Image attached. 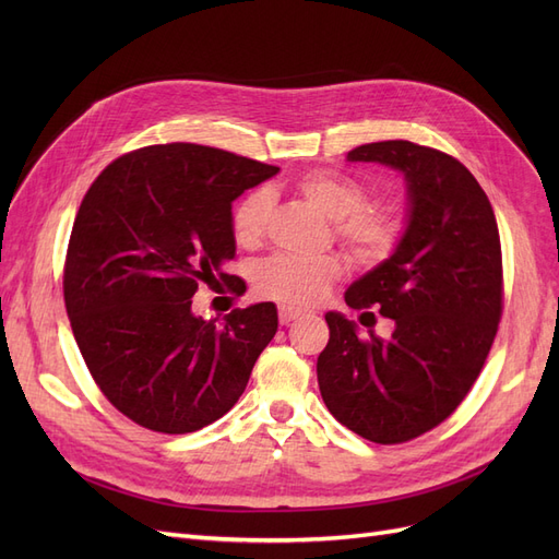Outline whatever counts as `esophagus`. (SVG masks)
Instances as JSON below:
<instances>
[{
  "label": "esophagus",
  "instance_id": "obj_1",
  "mask_svg": "<svg viewBox=\"0 0 559 559\" xmlns=\"http://www.w3.org/2000/svg\"><path fill=\"white\" fill-rule=\"evenodd\" d=\"M302 312L300 310H292V308H280V324L289 326L294 319H298Z\"/></svg>",
  "mask_w": 559,
  "mask_h": 559
}]
</instances>
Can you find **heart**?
Masks as SVG:
<instances>
[{
  "label": "heart",
  "instance_id": "obj_1",
  "mask_svg": "<svg viewBox=\"0 0 559 559\" xmlns=\"http://www.w3.org/2000/svg\"><path fill=\"white\" fill-rule=\"evenodd\" d=\"M294 191L333 222L335 238L359 263L376 265L394 253L403 238V222L389 210L366 205L364 186L343 175L314 173L300 177ZM270 195L251 191L230 212V235L240 249H257L265 238ZM343 277V261L324 253L314 259L273 257L253 270V294L300 310L317 306Z\"/></svg>",
  "mask_w": 559,
  "mask_h": 559
}]
</instances>
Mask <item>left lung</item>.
<instances>
[{
	"instance_id": "obj_1",
	"label": "left lung",
	"mask_w": 559,
	"mask_h": 559,
	"mask_svg": "<svg viewBox=\"0 0 559 559\" xmlns=\"http://www.w3.org/2000/svg\"><path fill=\"white\" fill-rule=\"evenodd\" d=\"M347 160L405 179L399 247L345 292L349 308H378L394 331L361 335L343 312H326L319 392L366 441L405 443L448 419L480 376L501 319L499 228L476 177L443 151L389 140L352 148Z\"/></svg>"
}]
</instances>
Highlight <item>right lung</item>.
<instances>
[{
  "label": "right lung",
  "mask_w": 559,
  "mask_h": 559,
  "mask_svg": "<svg viewBox=\"0 0 559 559\" xmlns=\"http://www.w3.org/2000/svg\"><path fill=\"white\" fill-rule=\"evenodd\" d=\"M280 167L200 144L144 146L83 198L64 261V308L93 380L140 427L191 433L224 417L277 333L257 302L205 321L198 284L230 282L233 200Z\"/></svg>",
  "instance_id": "right-lung-1"
}]
</instances>
